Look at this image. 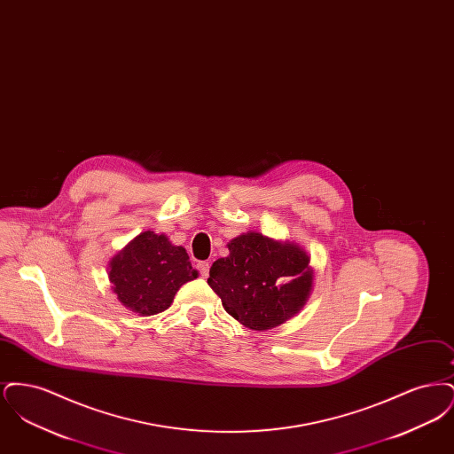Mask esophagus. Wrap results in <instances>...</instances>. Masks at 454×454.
Segmentation results:
<instances>
[{
  "label": "esophagus",
  "mask_w": 454,
  "mask_h": 454,
  "mask_svg": "<svg viewBox=\"0 0 454 454\" xmlns=\"http://www.w3.org/2000/svg\"><path fill=\"white\" fill-rule=\"evenodd\" d=\"M209 262H206V260H202V262H199L197 263V269H199V272H200V276L206 279L207 276H209Z\"/></svg>",
  "instance_id": "1"
}]
</instances>
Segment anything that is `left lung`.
I'll list each match as a JSON object with an SVG mask.
<instances>
[{
	"label": "left lung",
	"instance_id": "obj_1",
	"mask_svg": "<svg viewBox=\"0 0 454 454\" xmlns=\"http://www.w3.org/2000/svg\"><path fill=\"white\" fill-rule=\"evenodd\" d=\"M228 250L213 263L207 284L239 324L259 332L276 328L308 301L313 269L300 245L250 231L233 238Z\"/></svg>",
	"mask_w": 454,
	"mask_h": 454
}]
</instances>
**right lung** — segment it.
<instances>
[{"mask_svg":"<svg viewBox=\"0 0 454 454\" xmlns=\"http://www.w3.org/2000/svg\"><path fill=\"white\" fill-rule=\"evenodd\" d=\"M197 276L185 248L154 231L137 235L108 263L117 300L141 317L165 311L176 291Z\"/></svg>","mask_w":454,"mask_h":454,"instance_id":"add662e5","label":"right lung"}]
</instances>
